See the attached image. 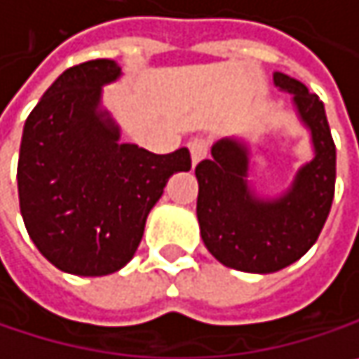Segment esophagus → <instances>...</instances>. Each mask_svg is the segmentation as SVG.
Wrapping results in <instances>:
<instances>
[{"label":"esophagus","mask_w":359,"mask_h":359,"mask_svg":"<svg viewBox=\"0 0 359 359\" xmlns=\"http://www.w3.org/2000/svg\"><path fill=\"white\" fill-rule=\"evenodd\" d=\"M208 149H210L208 140H203V137H193V140H189V151H191V162H193V164H199V162L208 156Z\"/></svg>","instance_id":"1"}]
</instances>
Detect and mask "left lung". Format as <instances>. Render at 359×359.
Wrapping results in <instances>:
<instances>
[{
	"instance_id": "8db88e82",
	"label": "left lung",
	"mask_w": 359,
	"mask_h": 359,
	"mask_svg": "<svg viewBox=\"0 0 359 359\" xmlns=\"http://www.w3.org/2000/svg\"><path fill=\"white\" fill-rule=\"evenodd\" d=\"M273 83L292 94L298 121L309 129L312 160L298 168L279 197H259L248 182L250 147L222 137L212 158L195 168L197 219L213 257L246 273H273L309 252L318 238L335 195V144L325 104L302 82L276 72Z\"/></svg>"
}]
</instances>
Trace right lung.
Wrapping results in <instances>:
<instances>
[{
    "label": "right lung",
    "mask_w": 359,
    "mask_h": 359,
    "mask_svg": "<svg viewBox=\"0 0 359 359\" xmlns=\"http://www.w3.org/2000/svg\"><path fill=\"white\" fill-rule=\"evenodd\" d=\"M123 76L113 59L65 69L24 123L18 197L28 236L57 269L98 277L123 269L147 213L191 154H151L121 142L102 88Z\"/></svg>",
    "instance_id": "right-lung-1"
}]
</instances>
